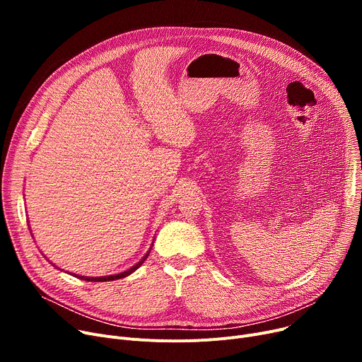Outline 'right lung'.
<instances>
[{
	"mask_svg": "<svg viewBox=\"0 0 362 362\" xmlns=\"http://www.w3.org/2000/svg\"><path fill=\"white\" fill-rule=\"evenodd\" d=\"M152 248V246H151ZM149 255V252L138 262V264H135L133 265L132 269H129V270H126V272H123V273H119V274H112V276H103V277H86V276H76V277H79V279H83V280H88V281H112V280H119V279H123V277H126V276H129V274H132L133 272L135 270H138L141 265L144 264V261L146 259V257Z\"/></svg>",
	"mask_w": 362,
	"mask_h": 362,
	"instance_id": "1",
	"label": "right lung"
}]
</instances>
